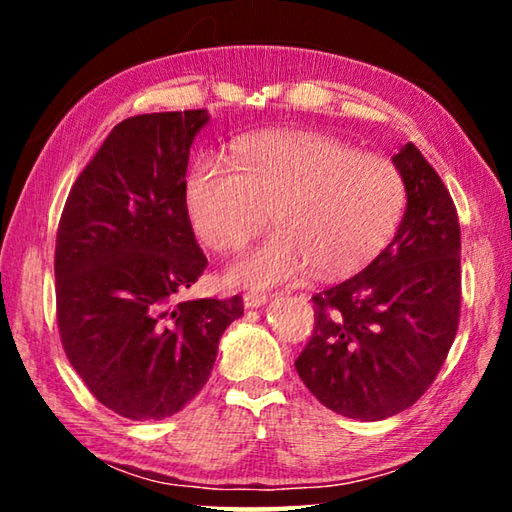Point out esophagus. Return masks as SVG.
Masks as SVG:
<instances>
[{
  "label": "esophagus",
  "mask_w": 512,
  "mask_h": 512,
  "mask_svg": "<svg viewBox=\"0 0 512 512\" xmlns=\"http://www.w3.org/2000/svg\"><path fill=\"white\" fill-rule=\"evenodd\" d=\"M266 293H257V291H250L244 296V307L246 309H255V307H262L266 302Z\"/></svg>",
  "instance_id": "34e87169"
}]
</instances>
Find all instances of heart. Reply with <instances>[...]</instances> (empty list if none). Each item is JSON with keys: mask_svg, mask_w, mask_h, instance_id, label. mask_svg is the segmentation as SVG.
Here are the masks:
<instances>
[{"mask_svg": "<svg viewBox=\"0 0 512 512\" xmlns=\"http://www.w3.org/2000/svg\"><path fill=\"white\" fill-rule=\"evenodd\" d=\"M187 214L207 246L232 250L273 212L277 230L246 248L228 282L250 289L357 273L393 237L406 189L391 160L359 153L316 131L244 137L235 162L196 160L185 183Z\"/></svg>", "mask_w": 512, "mask_h": 512, "instance_id": "obj_1", "label": "heart"}]
</instances>
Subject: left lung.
Returning a JSON list of instances; mask_svg holds the SVG:
<instances>
[{
  "label": "left lung",
  "mask_w": 512,
  "mask_h": 512,
  "mask_svg": "<svg viewBox=\"0 0 512 512\" xmlns=\"http://www.w3.org/2000/svg\"><path fill=\"white\" fill-rule=\"evenodd\" d=\"M393 164L406 189L400 228L361 273L314 296V334L296 361L320 404L366 422L420 400L447 359L461 314L452 196L411 142Z\"/></svg>",
  "instance_id": "8db88e82"
}]
</instances>
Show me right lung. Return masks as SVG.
Returning a JSON list of instances; mask_svg holds the SVG:
<instances>
[{
  "label": "right lung",
  "instance_id": "obj_1",
  "mask_svg": "<svg viewBox=\"0 0 512 512\" xmlns=\"http://www.w3.org/2000/svg\"><path fill=\"white\" fill-rule=\"evenodd\" d=\"M207 121V110L124 119L60 216V341L90 393L128 420H162L192 402L225 327L244 314L239 296L180 300L207 266L185 203L189 149Z\"/></svg>",
  "mask_w": 512,
  "mask_h": 512
}]
</instances>
